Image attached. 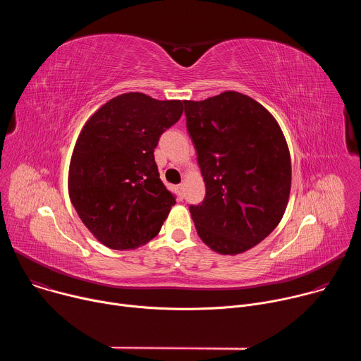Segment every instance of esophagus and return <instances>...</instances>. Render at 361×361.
<instances>
[{"label": "esophagus", "mask_w": 361, "mask_h": 361, "mask_svg": "<svg viewBox=\"0 0 361 361\" xmlns=\"http://www.w3.org/2000/svg\"><path fill=\"white\" fill-rule=\"evenodd\" d=\"M176 190H177L178 198H180V200H183V197H184V192H183V191H184V185H183V184H178V185L176 187Z\"/></svg>", "instance_id": "obj_1"}]
</instances>
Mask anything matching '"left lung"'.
<instances>
[{
    "instance_id": "8db88e82",
    "label": "left lung",
    "mask_w": 361,
    "mask_h": 361,
    "mask_svg": "<svg viewBox=\"0 0 361 361\" xmlns=\"http://www.w3.org/2000/svg\"><path fill=\"white\" fill-rule=\"evenodd\" d=\"M205 197L190 213L198 237L220 254H240L280 223L291 187L290 152L276 118L248 95L226 91L184 101Z\"/></svg>"
}]
</instances>
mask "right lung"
Segmentation results:
<instances>
[{"instance_id":"obj_1","label":"right lung","mask_w":361,"mask_h":361,"mask_svg":"<svg viewBox=\"0 0 361 361\" xmlns=\"http://www.w3.org/2000/svg\"><path fill=\"white\" fill-rule=\"evenodd\" d=\"M184 101L127 92L106 102L82 127L68 173V192L92 235L113 250H134L156 237L176 197L154 160L161 134Z\"/></svg>"}]
</instances>
